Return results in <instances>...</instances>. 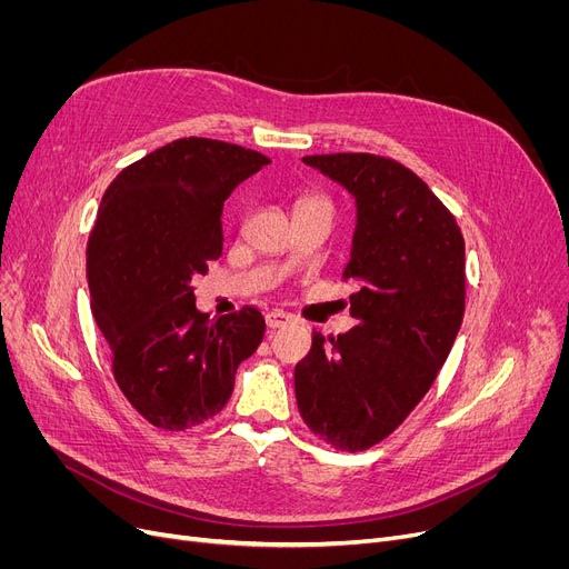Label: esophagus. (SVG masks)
Wrapping results in <instances>:
<instances>
[{"instance_id": "obj_1", "label": "esophagus", "mask_w": 569, "mask_h": 569, "mask_svg": "<svg viewBox=\"0 0 569 569\" xmlns=\"http://www.w3.org/2000/svg\"><path fill=\"white\" fill-rule=\"evenodd\" d=\"M264 322H267V327H272V330H277V327H283V325L292 322V316L283 313V311H269L264 316Z\"/></svg>"}]
</instances>
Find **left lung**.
<instances>
[{"label": "left lung", "mask_w": 569, "mask_h": 569, "mask_svg": "<svg viewBox=\"0 0 569 569\" xmlns=\"http://www.w3.org/2000/svg\"><path fill=\"white\" fill-rule=\"evenodd\" d=\"M357 207L343 281L352 330L313 332L295 367L305 422L346 452L390 436L429 392L466 307V247L457 219L406 166L373 154L305 157Z\"/></svg>", "instance_id": "obj_1"}]
</instances>
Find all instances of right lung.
I'll return each instance as SVG.
<instances>
[{"mask_svg": "<svg viewBox=\"0 0 569 569\" xmlns=\"http://www.w3.org/2000/svg\"><path fill=\"white\" fill-rule=\"evenodd\" d=\"M272 163L209 138H179L119 172L87 244L92 313L131 406L184 431L228 403L237 367L264 335L258 309L217 320L196 309L193 279L223 251V202Z\"/></svg>", "mask_w": 569, "mask_h": 569, "instance_id": "right-lung-1", "label": "right lung"}]
</instances>
